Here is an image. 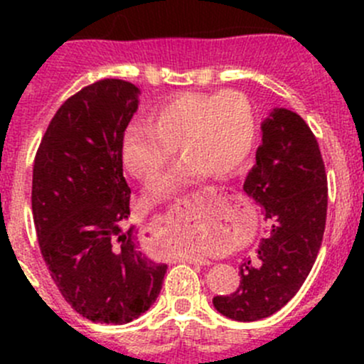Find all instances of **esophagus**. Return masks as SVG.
I'll return each instance as SVG.
<instances>
[{"instance_id": "obj_1", "label": "esophagus", "mask_w": 364, "mask_h": 364, "mask_svg": "<svg viewBox=\"0 0 364 364\" xmlns=\"http://www.w3.org/2000/svg\"><path fill=\"white\" fill-rule=\"evenodd\" d=\"M185 259L188 260V262H192V264H200V266H205V264H209V260L205 259V257H200V255H186Z\"/></svg>"}]
</instances>
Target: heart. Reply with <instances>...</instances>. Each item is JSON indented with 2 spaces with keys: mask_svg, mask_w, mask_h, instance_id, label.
I'll use <instances>...</instances> for the list:
<instances>
[{
  "mask_svg": "<svg viewBox=\"0 0 364 364\" xmlns=\"http://www.w3.org/2000/svg\"><path fill=\"white\" fill-rule=\"evenodd\" d=\"M257 137V117L240 91L183 93L153 109L148 123H132L121 137V160L142 181L159 178L178 153L181 164L153 186L161 199L209 172L225 178L250 156Z\"/></svg>",
  "mask_w": 364,
  "mask_h": 364,
  "instance_id": "heart-1",
  "label": "heart"
}]
</instances>
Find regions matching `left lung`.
Masks as SVG:
<instances>
[{
	"label": "left lung",
	"mask_w": 364,
	"mask_h": 364,
	"mask_svg": "<svg viewBox=\"0 0 364 364\" xmlns=\"http://www.w3.org/2000/svg\"><path fill=\"white\" fill-rule=\"evenodd\" d=\"M243 190L264 208L267 227L257 260L240 267V287L213 297L216 310L240 322L284 308L314 267L328 215V176L318 142L299 114L274 109L262 123V144Z\"/></svg>",
	"instance_id": "1"
}]
</instances>
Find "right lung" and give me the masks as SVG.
<instances>
[{"instance_id": "obj_1", "label": "right lung", "mask_w": 364, "mask_h": 364, "mask_svg": "<svg viewBox=\"0 0 364 364\" xmlns=\"http://www.w3.org/2000/svg\"><path fill=\"white\" fill-rule=\"evenodd\" d=\"M139 90L102 79L63 102L33 164L31 209L40 252L65 301L82 317L127 324L156 301L165 264L139 247L123 176L121 137Z\"/></svg>"}]
</instances>
